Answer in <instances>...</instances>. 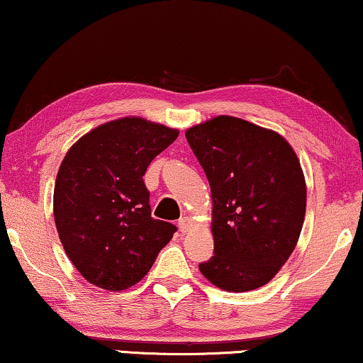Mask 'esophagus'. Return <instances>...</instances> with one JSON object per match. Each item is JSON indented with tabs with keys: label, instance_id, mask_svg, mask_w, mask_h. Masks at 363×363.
Masks as SVG:
<instances>
[{
	"label": "esophagus",
	"instance_id": "1",
	"mask_svg": "<svg viewBox=\"0 0 363 363\" xmlns=\"http://www.w3.org/2000/svg\"><path fill=\"white\" fill-rule=\"evenodd\" d=\"M177 226H179L181 233H187V231H191L192 228V220L189 218V216H182V218L177 221Z\"/></svg>",
	"mask_w": 363,
	"mask_h": 363
}]
</instances>
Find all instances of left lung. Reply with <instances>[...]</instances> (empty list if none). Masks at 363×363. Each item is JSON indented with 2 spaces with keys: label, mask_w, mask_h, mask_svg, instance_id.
Listing matches in <instances>:
<instances>
[{
  "label": "left lung",
  "mask_w": 363,
  "mask_h": 363,
  "mask_svg": "<svg viewBox=\"0 0 363 363\" xmlns=\"http://www.w3.org/2000/svg\"><path fill=\"white\" fill-rule=\"evenodd\" d=\"M213 199V256L199 264L226 291L266 285L294 252L306 210L300 161L284 137L220 116L186 132Z\"/></svg>",
  "instance_id": "8db88e82"
}]
</instances>
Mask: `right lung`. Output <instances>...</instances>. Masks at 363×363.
<instances>
[{
	"label": "right lung",
	"instance_id": "1",
	"mask_svg": "<svg viewBox=\"0 0 363 363\" xmlns=\"http://www.w3.org/2000/svg\"><path fill=\"white\" fill-rule=\"evenodd\" d=\"M177 130L140 117L99 125L62 161L53 215L65 252L96 286L118 291L140 282L176 226L151 216L143 176Z\"/></svg>",
	"mask_w": 363,
	"mask_h": 363
}]
</instances>
